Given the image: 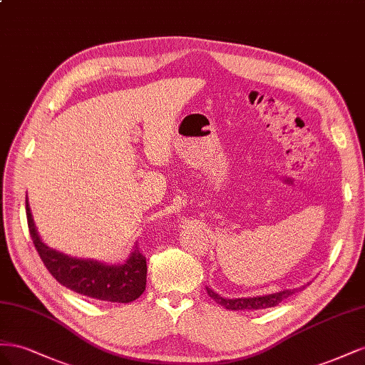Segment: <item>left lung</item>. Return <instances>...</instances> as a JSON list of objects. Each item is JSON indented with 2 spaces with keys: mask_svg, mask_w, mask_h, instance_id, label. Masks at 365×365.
Segmentation results:
<instances>
[{
  "mask_svg": "<svg viewBox=\"0 0 365 365\" xmlns=\"http://www.w3.org/2000/svg\"><path fill=\"white\" fill-rule=\"evenodd\" d=\"M206 292L210 295L217 304L223 306L229 310H258V309H267V307H275L281 301L286 299L292 294L297 292V289H284L279 290V292L267 294V295H257V297H247V298H223L214 292L212 289L206 287Z\"/></svg>",
  "mask_w": 365,
  "mask_h": 365,
  "instance_id": "obj_1",
  "label": "left lung"
}]
</instances>
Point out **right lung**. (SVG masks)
Wrapping results in <instances>:
<instances>
[{"instance_id": "obj_1", "label": "right lung", "mask_w": 365, "mask_h": 365, "mask_svg": "<svg viewBox=\"0 0 365 365\" xmlns=\"http://www.w3.org/2000/svg\"><path fill=\"white\" fill-rule=\"evenodd\" d=\"M26 214L36 251L58 283L79 295L110 303H131L143 294L147 286V259L140 254L138 243H134L128 258L119 264L71 257L41 240L29 200H26Z\"/></svg>"}]
</instances>
